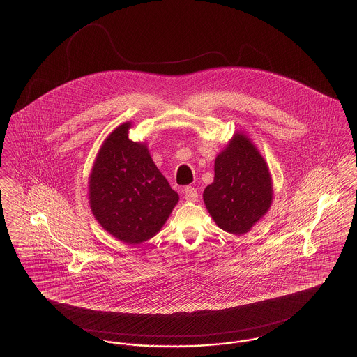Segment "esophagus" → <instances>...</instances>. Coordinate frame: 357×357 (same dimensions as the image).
Returning <instances> with one entry per match:
<instances>
[{"instance_id": "1", "label": "esophagus", "mask_w": 357, "mask_h": 357, "mask_svg": "<svg viewBox=\"0 0 357 357\" xmlns=\"http://www.w3.org/2000/svg\"><path fill=\"white\" fill-rule=\"evenodd\" d=\"M183 194H185V198L188 202H197L198 201V192H197V188H194V187H185Z\"/></svg>"}]
</instances>
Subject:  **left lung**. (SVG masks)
I'll list each match as a JSON object with an SVG mask.
<instances>
[{
  "mask_svg": "<svg viewBox=\"0 0 357 357\" xmlns=\"http://www.w3.org/2000/svg\"><path fill=\"white\" fill-rule=\"evenodd\" d=\"M204 201L222 230L242 236L271 208L273 182L264 156L253 142L236 132L217 155L214 182L204 188Z\"/></svg>",
  "mask_w": 357,
  "mask_h": 357,
  "instance_id": "left-lung-1",
  "label": "left lung"
}]
</instances>
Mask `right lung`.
Wrapping results in <instances>:
<instances>
[{"mask_svg": "<svg viewBox=\"0 0 357 357\" xmlns=\"http://www.w3.org/2000/svg\"><path fill=\"white\" fill-rule=\"evenodd\" d=\"M131 121L116 127L95 158L88 199L96 221L126 243L156 236L179 201L155 166L146 142L128 139Z\"/></svg>", "mask_w": 357, "mask_h": 357, "instance_id": "obj_1", "label": "right lung"}]
</instances>
